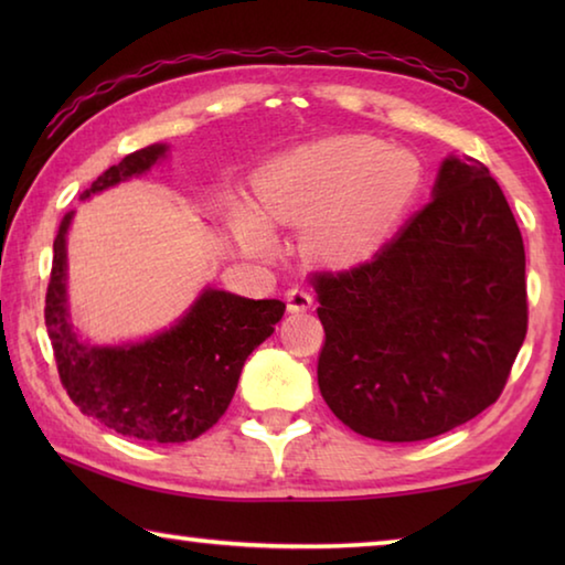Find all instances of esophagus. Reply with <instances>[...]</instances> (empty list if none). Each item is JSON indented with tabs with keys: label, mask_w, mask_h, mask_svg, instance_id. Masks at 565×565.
<instances>
[{
	"label": "esophagus",
	"mask_w": 565,
	"mask_h": 565,
	"mask_svg": "<svg viewBox=\"0 0 565 565\" xmlns=\"http://www.w3.org/2000/svg\"><path fill=\"white\" fill-rule=\"evenodd\" d=\"M313 303V296L301 289V286H291L289 291H286V306H289L291 313H301V311H309Z\"/></svg>",
	"instance_id": "1"
}]
</instances>
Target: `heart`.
Segmentation results:
<instances>
[{
    "mask_svg": "<svg viewBox=\"0 0 565 565\" xmlns=\"http://www.w3.org/2000/svg\"><path fill=\"white\" fill-rule=\"evenodd\" d=\"M420 161L408 149L374 137H333L296 147L256 177L262 216L236 206L246 246L259 256L279 248L271 224H306L303 248L313 259L347 266L366 259L414 202Z\"/></svg>",
    "mask_w": 565,
    "mask_h": 565,
    "instance_id": "b5f03b06",
    "label": "heart"
}]
</instances>
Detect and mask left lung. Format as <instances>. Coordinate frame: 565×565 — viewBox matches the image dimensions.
<instances>
[{
	"label": "left lung",
	"mask_w": 565,
	"mask_h": 565,
	"mask_svg": "<svg viewBox=\"0 0 565 565\" xmlns=\"http://www.w3.org/2000/svg\"><path fill=\"white\" fill-rule=\"evenodd\" d=\"M313 289L321 396L376 441H424L495 404L529 329L519 224L471 157H446L431 202L366 264L319 274Z\"/></svg>",
	"instance_id": "left-lung-1"
}]
</instances>
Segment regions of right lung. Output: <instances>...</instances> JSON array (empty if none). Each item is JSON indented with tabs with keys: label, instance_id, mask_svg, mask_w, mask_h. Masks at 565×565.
Wrapping results in <instances>:
<instances>
[{
	"label": "right lung",
	"instance_id": "right-lung-1",
	"mask_svg": "<svg viewBox=\"0 0 565 565\" xmlns=\"http://www.w3.org/2000/svg\"><path fill=\"white\" fill-rule=\"evenodd\" d=\"M167 145H151L109 167L79 196L82 202L119 181L141 177L167 157ZM66 214L54 238L52 279L44 321L66 394L84 416L111 431L149 444H184L209 431L234 398L244 361L274 333L286 303L246 299L206 289L154 337L97 347L79 337L66 291Z\"/></svg>",
	"mask_w": 565,
	"mask_h": 565
}]
</instances>
